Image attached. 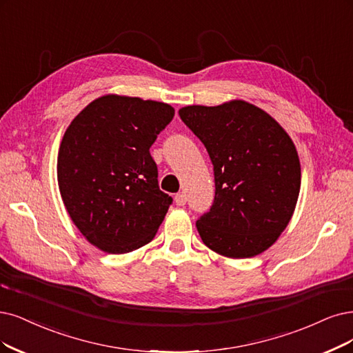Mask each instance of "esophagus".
Returning <instances> with one entry per match:
<instances>
[{"mask_svg": "<svg viewBox=\"0 0 353 353\" xmlns=\"http://www.w3.org/2000/svg\"><path fill=\"white\" fill-rule=\"evenodd\" d=\"M186 194L183 193V192H180V193H177L176 196H174V202H176V205L177 206H183L185 203H186Z\"/></svg>", "mask_w": 353, "mask_h": 353, "instance_id": "obj_1", "label": "esophagus"}]
</instances>
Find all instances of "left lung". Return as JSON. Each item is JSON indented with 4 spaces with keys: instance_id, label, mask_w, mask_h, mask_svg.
<instances>
[{
    "instance_id": "8db88e82",
    "label": "left lung",
    "mask_w": 353,
    "mask_h": 353,
    "mask_svg": "<svg viewBox=\"0 0 353 353\" xmlns=\"http://www.w3.org/2000/svg\"><path fill=\"white\" fill-rule=\"evenodd\" d=\"M179 114L214 165V203L196 221L203 244L231 259L268 250L291 221L301 188L292 139L265 110L243 100L186 106Z\"/></svg>"
}]
</instances>
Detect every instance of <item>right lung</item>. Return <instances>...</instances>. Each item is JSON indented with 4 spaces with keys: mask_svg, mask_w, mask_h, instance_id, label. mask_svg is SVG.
Instances as JSON below:
<instances>
[{
    "mask_svg": "<svg viewBox=\"0 0 353 353\" xmlns=\"http://www.w3.org/2000/svg\"><path fill=\"white\" fill-rule=\"evenodd\" d=\"M173 116L165 103L108 94L65 130L61 196L75 227L100 250L129 253L155 237L173 199L160 190L150 148Z\"/></svg>",
    "mask_w": 353,
    "mask_h": 353,
    "instance_id": "1",
    "label": "right lung"
}]
</instances>
